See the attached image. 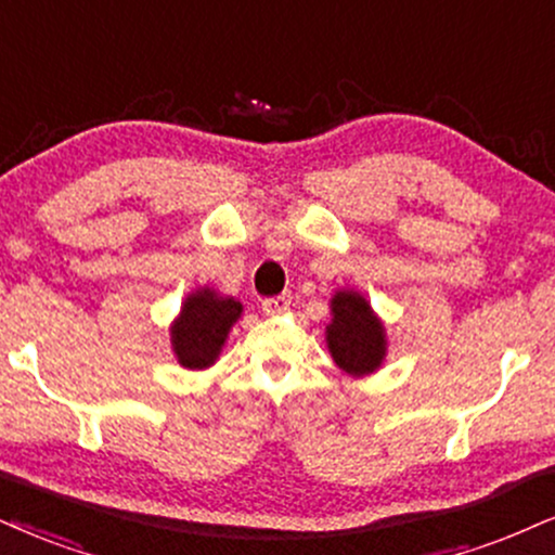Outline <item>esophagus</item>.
Segmentation results:
<instances>
[{"mask_svg": "<svg viewBox=\"0 0 555 555\" xmlns=\"http://www.w3.org/2000/svg\"><path fill=\"white\" fill-rule=\"evenodd\" d=\"M288 304H291V296L264 298L262 300V311L267 313V317H275V313H283L285 309H288Z\"/></svg>", "mask_w": 555, "mask_h": 555, "instance_id": "esophagus-1", "label": "esophagus"}]
</instances>
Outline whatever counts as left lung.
<instances>
[{
	"label": "left lung",
	"mask_w": 555,
	"mask_h": 555,
	"mask_svg": "<svg viewBox=\"0 0 555 555\" xmlns=\"http://www.w3.org/2000/svg\"><path fill=\"white\" fill-rule=\"evenodd\" d=\"M326 345L337 365L350 375L378 371L386 358V330L371 304L354 291H339L332 298V324L326 326Z\"/></svg>",
	"instance_id": "1"
}]
</instances>
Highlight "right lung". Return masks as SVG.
Listing matches in <instances>:
<instances>
[{"mask_svg":"<svg viewBox=\"0 0 555 555\" xmlns=\"http://www.w3.org/2000/svg\"><path fill=\"white\" fill-rule=\"evenodd\" d=\"M238 317L242 304L236 298H223L210 288L190 293L172 324V350L180 365L190 371L214 365Z\"/></svg>","mask_w":555,"mask_h":555,"instance_id":"add662e5","label":"right lung"}]
</instances>
